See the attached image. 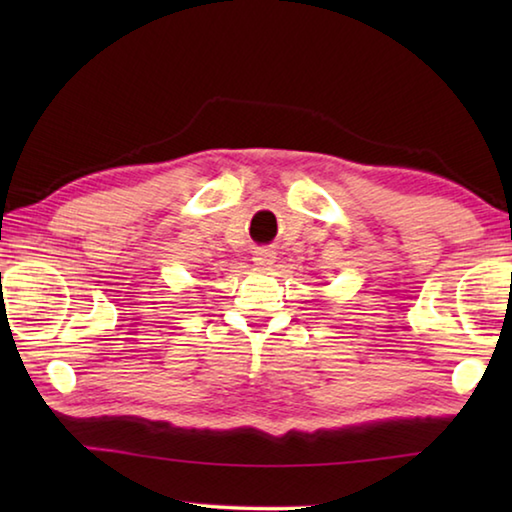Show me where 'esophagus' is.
<instances>
[{"label":"esophagus","instance_id":"1","mask_svg":"<svg viewBox=\"0 0 512 512\" xmlns=\"http://www.w3.org/2000/svg\"><path fill=\"white\" fill-rule=\"evenodd\" d=\"M253 262H255V266H259V268L271 266V264L275 262V253H273L271 248H255Z\"/></svg>","mask_w":512,"mask_h":512}]
</instances>
